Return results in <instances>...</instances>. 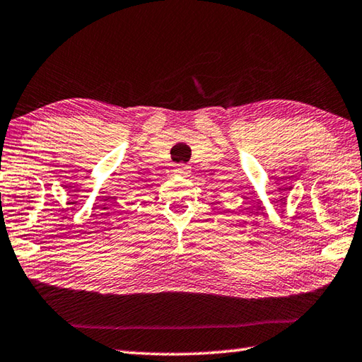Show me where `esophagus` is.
Masks as SVG:
<instances>
[{"instance_id":"34e87169","label":"esophagus","mask_w":362,"mask_h":362,"mask_svg":"<svg viewBox=\"0 0 362 362\" xmlns=\"http://www.w3.org/2000/svg\"><path fill=\"white\" fill-rule=\"evenodd\" d=\"M174 173L177 174V175H188L189 174V166H187V165H177L175 166V169H174Z\"/></svg>"}]
</instances>
